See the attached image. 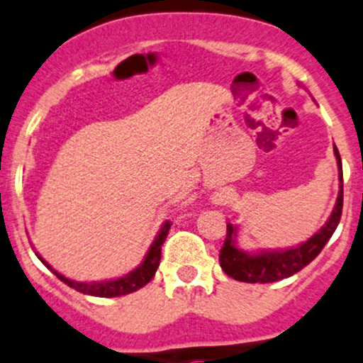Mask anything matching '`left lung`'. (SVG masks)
I'll return each instance as SVG.
<instances>
[{
  "label": "left lung",
  "instance_id": "1",
  "mask_svg": "<svg viewBox=\"0 0 363 363\" xmlns=\"http://www.w3.org/2000/svg\"><path fill=\"white\" fill-rule=\"evenodd\" d=\"M334 155L335 160H337L341 186H339L335 207L325 226L318 233H315L310 240L297 245L296 249L249 254V252H243L236 247V226L228 223L226 240H224L223 249L219 252L220 268L228 277L235 278L238 281H247V284H269V281L284 280V278H289L301 272L304 266L310 264L313 259L322 252L325 243L330 240V236L334 235L342 213V165L341 156H339L335 146Z\"/></svg>",
  "mask_w": 363,
  "mask_h": 363
}]
</instances>
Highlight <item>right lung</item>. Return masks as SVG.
Returning <instances> with one entry per match:
<instances>
[{
	"label": "right lung",
	"mask_w": 363,
	"mask_h": 363,
	"mask_svg": "<svg viewBox=\"0 0 363 363\" xmlns=\"http://www.w3.org/2000/svg\"><path fill=\"white\" fill-rule=\"evenodd\" d=\"M169 230H170V223L167 220V223H163L162 230H160L158 235H156L155 242H152V245L150 247V250H147L146 257H144V261L140 262L139 268H135L133 272L125 274V277L116 278V280L90 281V284H86V281L69 280V278L62 277L59 272H55L48 262H45L40 254L36 255L38 259H41V262H43L48 269H52V273L55 274L60 281L69 285V287L74 289V291L86 294V296H95V297H120V296H127V294L139 291V289H143L144 285L150 284L151 278L155 277L156 269H158L160 266V259H162V245L163 242H165L167 235H169Z\"/></svg>",
	"instance_id": "1"
}]
</instances>
